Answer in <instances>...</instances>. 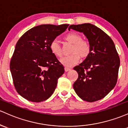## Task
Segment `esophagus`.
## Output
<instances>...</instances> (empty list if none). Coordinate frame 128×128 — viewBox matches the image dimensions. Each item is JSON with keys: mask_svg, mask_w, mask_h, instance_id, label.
Returning <instances> with one entry per match:
<instances>
[{"mask_svg": "<svg viewBox=\"0 0 128 128\" xmlns=\"http://www.w3.org/2000/svg\"><path fill=\"white\" fill-rule=\"evenodd\" d=\"M70 70H71V68H67V67H65V68H64V71L66 72H68L69 71H70Z\"/></svg>", "mask_w": 128, "mask_h": 128, "instance_id": "obj_1", "label": "esophagus"}]
</instances>
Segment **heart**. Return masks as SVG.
<instances>
[{
	"label": "heart",
	"instance_id": "obj_1",
	"mask_svg": "<svg viewBox=\"0 0 128 128\" xmlns=\"http://www.w3.org/2000/svg\"><path fill=\"white\" fill-rule=\"evenodd\" d=\"M64 39L72 44L70 53L71 54L62 58L60 63L66 66H72L78 64L80 58L84 59L89 56L91 52V46L87 41L83 40L79 34L74 32L69 33L64 37ZM50 50L56 56L60 57L62 56V50L59 42L54 39L50 44Z\"/></svg>",
	"mask_w": 128,
	"mask_h": 128
}]
</instances>
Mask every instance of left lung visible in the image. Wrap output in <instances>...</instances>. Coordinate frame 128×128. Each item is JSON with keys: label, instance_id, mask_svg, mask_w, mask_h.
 Segmentation results:
<instances>
[{"label": "left lung", "instance_id": "8db88e82", "mask_svg": "<svg viewBox=\"0 0 128 128\" xmlns=\"http://www.w3.org/2000/svg\"><path fill=\"white\" fill-rule=\"evenodd\" d=\"M83 33L91 46L89 56L74 70L78 77L73 84L78 97L89 102L104 98L117 83L120 58L110 37L91 24L71 25L68 30Z\"/></svg>", "mask_w": 128, "mask_h": 128}]
</instances>
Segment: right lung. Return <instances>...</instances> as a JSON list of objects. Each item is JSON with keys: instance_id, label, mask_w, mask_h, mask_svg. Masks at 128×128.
I'll return each mask as SVG.
<instances>
[{"instance_id": "right-lung-1", "label": "right lung", "mask_w": 128, "mask_h": 128, "mask_svg": "<svg viewBox=\"0 0 128 128\" xmlns=\"http://www.w3.org/2000/svg\"><path fill=\"white\" fill-rule=\"evenodd\" d=\"M68 25L37 26L26 31L17 42L10 71L16 90L22 97L32 102H41L54 93L64 70L51 52L50 44Z\"/></svg>"}]
</instances>
